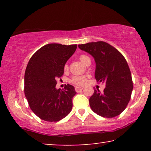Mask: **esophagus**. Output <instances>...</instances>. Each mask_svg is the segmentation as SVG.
Returning a JSON list of instances; mask_svg holds the SVG:
<instances>
[{"instance_id": "34e87169", "label": "esophagus", "mask_w": 151, "mask_h": 151, "mask_svg": "<svg viewBox=\"0 0 151 151\" xmlns=\"http://www.w3.org/2000/svg\"><path fill=\"white\" fill-rule=\"evenodd\" d=\"M83 87H81V86H76L75 87V89H76V92H78V91H81V90H82L83 89Z\"/></svg>"}]
</instances>
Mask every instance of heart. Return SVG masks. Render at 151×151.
I'll list each match as a JSON object with an SVG mask.
<instances>
[{"label": "heart", "mask_w": 151, "mask_h": 151, "mask_svg": "<svg viewBox=\"0 0 151 151\" xmlns=\"http://www.w3.org/2000/svg\"><path fill=\"white\" fill-rule=\"evenodd\" d=\"M80 59L84 64H86V61H87L88 59H89V58L86 55H80ZM67 68H68V65H65V69H67ZM86 80H86V77H85V76H73V77L71 78V82L74 84H76V85L81 86V85H84V84H86Z\"/></svg>", "instance_id": "obj_1"}]
</instances>
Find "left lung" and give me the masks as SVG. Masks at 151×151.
Returning a JSON list of instances; mask_svg holds the SVG:
<instances>
[{
  "label": "left lung",
  "mask_w": 151,
  "mask_h": 151,
  "mask_svg": "<svg viewBox=\"0 0 151 151\" xmlns=\"http://www.w3.org/2000/svg\"><path fill=\"white\" fill-rule=\"evenodd\" d=\"M78 47L93 57L95 78L106 85L103 93L94 90L89 99L92 111L107 118L117 116L127 106L133 88L127 60L117 49L103 41L79 45Z\"/></svg>",
  "instance_id": "1"
}]
</instances>
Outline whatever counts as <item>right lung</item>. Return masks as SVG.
<instances>
[{
	"label": "right lung",
	"instance_id": "add662e5",
	"mask_svg": "<svg viewBox=\"0 0 151 151\" xmlns=\"http://www.w3.org/2000/svg\"><path fill=\"white\" fill-rule=\"evenodd\" d=\"M76 48L77 45L47 44L29 61L24 73V95L30 109L42 120L60 121L71 112L75 88L67 84L60 90L55 85Z\"/></svg>",
	"mask_w": 151,
	"mask_h": 151
}]
</instances>
